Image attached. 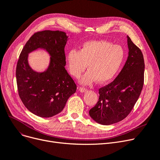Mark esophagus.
I'll use <instances>...</instances> for the list:
<instances>
[{
    "instance_id": "34e87169",
    "label": "esophagus",
    "mask_w": 160,
    "mask_h": 160,
    "mask_svg": "<svg viewBox=\"0 0 160 160\" xmlns=\"http://www.w3.org/2000/svg\"><path fill=\"white\" fill-rule=\"evenodd\" d=\"M79 90L81 92H85L87 91V88L85 87H80Z\"/></svg>"
}]
</instances>
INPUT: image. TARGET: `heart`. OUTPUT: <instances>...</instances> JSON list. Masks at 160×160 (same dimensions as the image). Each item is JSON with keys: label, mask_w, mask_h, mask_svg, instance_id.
I'll use <instances>...</instances> for the list:
<instances>
[{"label": "heart", "mask_w": 160, "mask_h": 160, "mask_svg": "<svg viewBox=\"0 0 160 160\" xmlns=\"http://www.w3.org/2000/svg\"><path fill=\"white\" fill-rule=\"evenodd\" d=\"M125 53L119 45H113L106 40L86 42L78 50H71L67 55L70 72L78 78L86 68L88 71L80 82L91 84L96 80L104 83L112 79L118 71L123 61Z\"/></svg>", "instance_id": "1"}]
</instances>
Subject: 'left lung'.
<instances>
[{"label": "left lung", "instance_id": "left-lung-1", "mask_svg": "<svg viewBox=\"0 0 160 160\" xmlns=\"http://www.w3.org/2000/svg\"><path fill=\"white\" fill-rule=\"evenodd\" d=\"M129 55L115 80L99 89V97L89 114L96 122L111 125L128 116L144 84V62L141 50L128 36Z\"/></svg>", "mask_w": 160, "mask_h": 160}]
</instances>
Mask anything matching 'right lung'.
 <instances>
[{"label": "right lung", "mask_w": 160, "mask_h": 160, "mask_svg": "<svg viewBox=\"0 0 160 160\" xmlns=\"http://www.w3.org/2000/svg\"><path fill=\"white\" fill-rule=\"evenodd\" d=\"M68 37L59 31H38L27 42L16 66L18 94L25 107L38 116L49 118L61 112L76 85L65 68V46ZM43 48L50 53L51 63L44 73L34 72L27 61L28 53Z\"/></svg>", "instance_id": "right-lung-1"}]
</instances>
